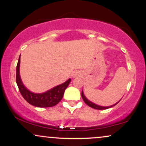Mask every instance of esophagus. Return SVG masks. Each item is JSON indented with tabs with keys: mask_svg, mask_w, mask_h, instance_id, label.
Listing matches in <instances>:
<instances>
[{
	"mask_svg": "<svg viewBox=\"0 0 146 146\" xmlns=\"http://www.w3.org/2000/svg\"><path fill=\"white\" fill-rule=\"evenodd\" d=\"M76 75V74H74V75Z\"/></svg>",
	"mask_w": 146,
	"mask_h": 146,
	"instance_id": "1",
	"label": "esophagus"
}]
</instances>
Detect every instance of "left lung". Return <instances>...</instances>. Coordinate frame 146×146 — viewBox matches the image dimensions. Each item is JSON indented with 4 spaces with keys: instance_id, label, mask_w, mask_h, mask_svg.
Segmentation results:
<instances>
[{
    "instance_id": "8db88e82",
    "label": "left lung",
    "mask_w": 146,
    "mask_h": 146,
    "mask_svg": "<svg viewBox=\"0 0 146 146\" xmlns=\"http://www.w3.org/2000/svg\"><path fill=\"white\" fill-rule=\"evenodd\" d=\"M82 98L84 102L85 103H86V104L88 106L91 107V108H94V109H98V110H105V109H107V108H111V107H113V106H114L117 104H118L119 102H120V100H120L119 101L117 102V103L115 104H113V106H110L105 107V106H98V105L95 104L93 103V102H90L88 100H87V99L86 98V97H85L84 95L83 91H82Z\"/></svg>"
}]
</instances>
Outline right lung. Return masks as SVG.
Segmentation results:
<instances>
[{
	"mask_svg": "<svg viewBox=\"0 0 146 146\" xmlns=\"http://www.w3.org/2000/svg\"><path fill=\"white\" fill-rule=\"evenodd\" d=\"M20 63H21V56L19 57L17 66H16V79L18 89L23 98L31 105L39 107V108H47V107L54 106L58 104L62 99L65 90L71 82V79H68L65 82L55 86L54 88L44 93H32L24 86L22 82L21 76H20Z\"/></svg>",
	"mask_w": 146,
	"mask_h": 146,
	"instance_id": "right-lung-1",
	"label": "right lung"
}]
</instances>
